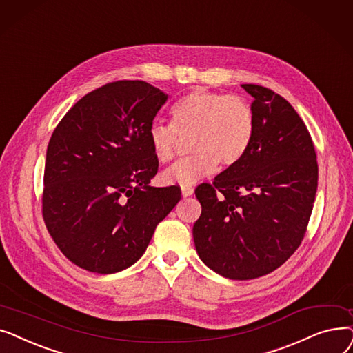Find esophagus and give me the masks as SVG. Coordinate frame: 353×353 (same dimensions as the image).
<instances>
[{"mask_svg": "<svg viewBox=\"0 0 353 353\" xmlns=\"http://www.w3.org/2000/svg\"><path fill=\"white\" fill-rule=\"evenodd\" d=\"M182 196H191L194 194V188L192 187H182Z\"/></svg>", "mask_w": 353, "mask_h": 353, "instance_id": "1", "label": "esophagus"}]
</instances>
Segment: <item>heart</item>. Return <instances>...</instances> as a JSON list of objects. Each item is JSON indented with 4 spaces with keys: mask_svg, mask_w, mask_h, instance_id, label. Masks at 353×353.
<instances>
[{
    "mask_svg": "<svg viewBox=\"0 0 353 353\" xmlns=\"http://www.w3.org/2000/svg\"><path fill=\"white\" fill-rule=\"evenodd\" d=\"M171 122H154L148 138L161 163L171 162L183 141L191 157L162 174L165 183L191 187L223 168L236 166L248 152L256 132L254 110L241 96L195 89L171 108Z\"/></svg>",
    "mask_w": 353,
    "mask_h": 353,
    "instance_id": "b5f03b06",
    "label": "heart"
}]
</instances>
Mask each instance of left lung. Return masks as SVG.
Here are the masks:
<instances>
[{
    "label": "left lung",
    "mask_w": 353,
    "mask_h": 353,
    "mask_svg": "<svg viewBox=\"0 0 353 353\" xmlns=\"http://www.w3.org/2000/svg\"><path fill=\"white\" fill-rule=\"evenodd\" d=\"M256 132L245 157L195 195L203 207L192 228L199 259L232 280L272 273L303 241L317 190L310 133L286 99L259 85Z\"/></svg>",
    "instance_id": "left-lung-1"
}]
</instances>
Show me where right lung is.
<instances>
[{
  "label": "right lung",
  "mask_w": 353,
  "mask_h": 353,
  "mask_svg": "<svg viewBox=\"0 0 353 353\" xmlns=\"http://www.w3.org/2000/svg\"><path fill=\"white\" fill-rule=\"evenodd\" d=\"M166 96L142 80H117L83 96L47 146L41 212L61 253L88 272L137 263L181 190L149 187L159 162L148 132Z\"/></svg>",
  "instance_id": "add662e5"
}]
</instances>
